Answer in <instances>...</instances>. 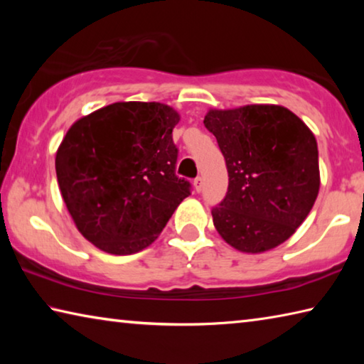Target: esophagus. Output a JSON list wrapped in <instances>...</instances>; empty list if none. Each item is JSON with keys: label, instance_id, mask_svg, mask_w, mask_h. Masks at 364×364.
Returning a JSON list of instances; mask_svg holds the SVG:
<instances>
[{"label": "esophagus", "instance_id": "1", "mask_svg": "<svg viewBox=\"0 0 364 364\" xmlns=\"http://www.w3.org/2000/svg\"><path fill=\"white\" fill-rule=\"evenodd\" d=\"M194 188H196L197 193H200L202 188H204V180H202L200 176H197L196 180H194Z\"/></svg>", "mask_w": 364, "mask_h": 364}]
</instances>
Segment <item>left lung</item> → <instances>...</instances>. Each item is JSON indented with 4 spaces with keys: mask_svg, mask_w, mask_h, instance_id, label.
<instances>
[{
    "mask_svg": "<svg viewBox=\"0 0 364 364\" xmlns=\"http://www.w3.org/2000/svg\"><path fill=\"white\" fill-rule=\"evenodd\" d=\"M204 125L226 160L228 193L212 208L213 225L239 252L262 254L304 223L319 191L315 134L274 104L210 109Z\"/></svg>",
    "mask_w": 364,
    "mask_h": 364,
    "instance_id": "obj_1",
    "label": "left lung"
}]
</instances>
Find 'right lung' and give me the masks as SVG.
<instances>
[{
    "label": "right lung",
    "instance_id": "add662e5",
    "mask_svg": "<svg viewBox=\"0 0 364 364\" xmlns=\"http://www.w3.org/2000/svg\"><path fill=\"white\" fill-rule=\"evenodd\" d=\"M180 122L160 102H114L78 119L56 152L60 194L77 230L112 255L151 245L191 194L175 175L171 132Z\"/></svg>",
    "mask_w": 364,
    "mask_h": 364
}]
</instances>
